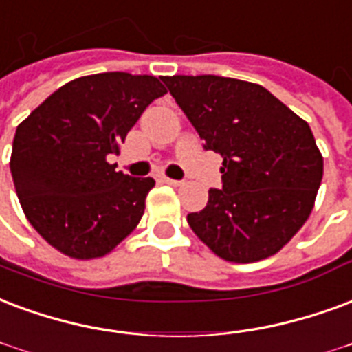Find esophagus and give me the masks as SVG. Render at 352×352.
Here are the masks:
<instances>
[{
	"label": "esophagus",
	"mask_w": 352,
	"mask_h": 352,
	"mask_svg": "<svg viewBox=\"0 0 352 352\" xmlns=\"http://www.w3.org/2000/svg\"><path fill=\"white\" fill-rule=\"evenodd\" d=\"M162 183L169 184V186H181L183 181H177V179H169V177H162Z\"/></svg>",
	"instance_id": "esophagus-1"
}]
</instances>
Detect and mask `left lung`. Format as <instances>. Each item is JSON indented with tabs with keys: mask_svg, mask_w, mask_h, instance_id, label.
Returning a JSON list of instances; mask_svg holds the SVG:
<instances>
[{
	"mask_svg": "<svg viewBox=\"0 0 352 352\" xmlns=\"http://www.w3.org/2000/svg\"><path fill=\"white\" fill-rule=\"evenodd\" d=\"M179 108L222 155V190L190 212L192 231L216 256L254 263L274 256L308 220L322 179L309 124L259 83L235 78L162 76Z\"/></svg>",
	"mask_w": 352,
	"mask_h": 352,
	"instance_id": "left-lung-1",
	"label": "left lung"
}]
</instances>
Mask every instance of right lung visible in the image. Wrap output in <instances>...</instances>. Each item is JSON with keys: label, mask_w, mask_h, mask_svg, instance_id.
<instances>
[{"label": "right lung", "mask_w": 352, "mask_h": 352, "mask_svg": "<svg viewBox=\"0 0 352 352\" xmlns=\"http://www.w3.org/2000/svg\"><path fill=\"white\" fill-rule=\"evenodd\" d=\"M166 93L147 74H91L65 83L18 124L10 155L18 199L61 254L102 257L136 229L155 181L124 175L110 158Z\"/></svg>", "instance_id": "obj_1"}]
</instances>
